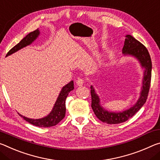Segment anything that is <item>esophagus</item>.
<instances>
[{"label": "esophagus", "instance_id": "34e87169", "mask_svg": "<svg viewBox=\"0 0 160 160\" xmlns=\"http://www.w3.org/2000/svg\"><path fill=\"white\" fill-rule=\"evenodd\" d=\"M76 83H77V86H82L83 84V83H84V81H83V78H78V79L76 81Z\"/></svg>", "mask_w": 160, "mask_h": 160}]
</instances>
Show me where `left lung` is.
Wrapping results in <instances>:
<instances>
[{
    "label": "left lung",
    "instance_id": "obj_1",
    "mask_svg": "<svg viewBox=\"0 0 160 160\" xmlns=\"http://www.w3.org/2000/svg\"><path fill=\"white\" fill-rule=\"evenodd\" d=\"M124 46L122 52L124 55H130L135 57L142 68H145L144 77L142 79V91L140 98L134 106L129 109L122 112H110L103 108L100 104V98L96 93L95 90L91 86V108L96 117L103 122L108 124H118L125 122L132 117L145 103L148 98L149 90L150 87L152 76V61L148 50L143 44L136 40L132 36H125Z\"/></svg>",
    "mask_w": 160,
    "mask_h": 160
}]
</instances>
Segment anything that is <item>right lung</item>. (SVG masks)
<instances>
[{
  "label": "right lung",
  "mask_w": 160,
  "mask_h": 160,
  "mask_svg": "<svg viewBox=\"0 0 160 160\" xmlns=\"http://www.w3.org/2000/svg\"><path fill=\"white\" fill-rule=\"evenodd\" d=\"M39 35H40V31H39L38 29H37L33 32H30L19 43L17 44L16 45L13 47L8 52L6 57L13 54L14 52L20 50V49L25 48L26 46L30 45V44H32L36 40ZM74 82L73 81L67 83V85H65L62 88L52 111L46 117H44L40 119H31L23 116L19 113L18 114L21 117L23 118V119L25 120L26 121L30 122V124L35 125V126L41 128H49L54 126V125L58 124L65 117V113H66V105H65L66 98L67 96L69 95V93L71 91L74 89Z\"/></svg>",
  "instance_id": "right-lung-1"
}]
</instances>
